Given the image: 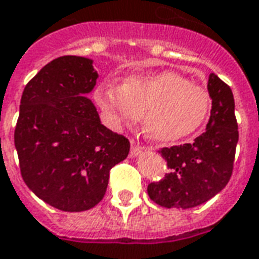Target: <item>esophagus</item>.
I'll return each instance as SVG.
<instances>
[{"label":"esophagus","mask_w":259,"mask_h":259,"mask_svg":"<svg viewBox=\"0 0 259 259\" xmlns=\"http://www.w3.org/2000/svg\"><path fill=\"white\" fill-rule=\"evenodd\" d=\"M147 150H148L147 147H139V146H136L135 143H132V148H130V157L132 158L137 157V155H140L141 152L147 151Z\"/></svg>","instance_id":"1"}]
</instances>
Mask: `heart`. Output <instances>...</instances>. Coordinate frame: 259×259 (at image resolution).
<instances>
[{
  "instance_id": "b5f03b06",
  "label": "heart",
  "mask_w": 259,
  "mask_h": 259,
  "mask_svg": "<svg viewBox=\"0 0 259 259\" xmlns=\"http://www.w3.org/2000/svg\"><path fill=\"white\" fill-rule=\"evenodd\" d=\"M94 101L115 130L143 123L154 141L170 144L200 129L211 112L212 98L174 70L133 73L118 84L104 80L94 89Z\"/></svg>"
}]
</instances>
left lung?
Segmentation results:
<instances>
[{
    "instance_id": "obj_1",
    "label": "left lung",
    "mask_w": 259,
    "mask_h": 259,
    "mask_svg": "<svg viewBox=\"0 0 259 259\" xmlns=\"http://www.w3.org/2000/svg\"><path fill=\"white\" fill-rule=\"evenodd\" d=\"M206 89L212 107L205 132L191 144L159 150L169 174L147 189L158 205L180 209L198 206L221 193L232 176L239 141L233 93L215 73L209 74Z\"/></svg>"
}]
</instances>
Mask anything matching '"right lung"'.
<instances>
[{
    "label": "right lung",
    "instance_id": "add662e5",
    "mask_svg": "<svg viewBox=\"0 0 259 259\" xmlns=\"http://www.w3.org/2000/svg\"><path fill=\"white\" fill-rule=\"evenodd\" d=\"M93 62L73 55L54 59L27 83L20 100L15 148L22 178L61 211L97 205L109 170L130 151L129 140L101 123L87 97L98 79Z\"/></svg>",
    "mask_w": 259,
    "mask_h": 259
}]
</instances>
